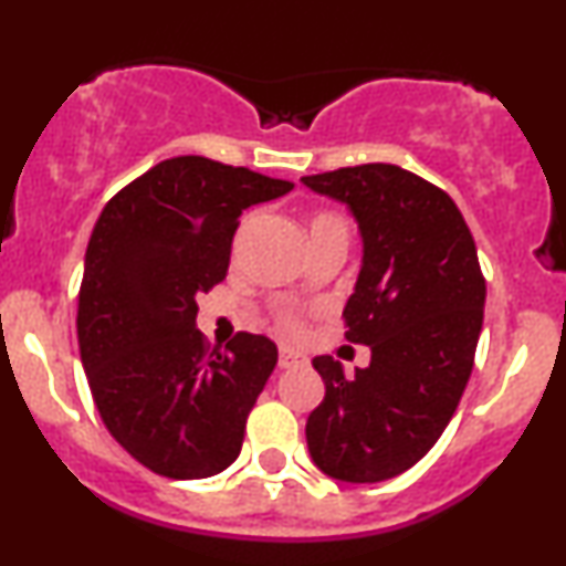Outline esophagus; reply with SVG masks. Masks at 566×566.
<instances>
[{
	"label": "esophagus",
	"instance_id": "1",
	"mask_svg": "<svg viewBox=\"0 0 566 566\" xmlns=\"http://www.w3.org/2000/svg\"><path fill=\"white\" fill-rule=\"evenodd\" d=\"M303 361H305V356L301 354V350H295V348H290V346L279 348V367H282V369L297 367V365H303Z\"/></svg>",
	"mask_w": 566,
	"mask_h": 566
}]
</instances>
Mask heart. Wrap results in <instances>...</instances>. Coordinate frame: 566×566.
I'll list each match as a JSON object with an SVG mask.
<instances>
[{
	"instance_id": "heart-1",
	"label": "heart",
	"mask_w": 566,
	"mask_h": 566,
	"mask_svg": "<svg viewBox=\"0 0 566 566\" xmlns=\"http://www.w3.org/2000/svg\"><path fill=\"white\" fill-rule=\"evenodd\" d=\"M335 223H343V218H337L335 212H319V216L311 218V229H322V226H335ZM279 327H282L284 333H301L303 322L295 311H282V314H279Z\"/></svg>"
}]
</instances>
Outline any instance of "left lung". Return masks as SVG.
I'll list each match as a JSON object with an SVG mask.
<instances>
[{
  "label": "left lung",
  "instance_id": "left-lung-1",
  "mask_svg": "<svg viewBox=\"0 0 566 566\" xmlns=\"http://www.w3.org/2000/svg\"><path fill=\"white\" fill-rule=\"evenodd\" d=\"M301 180L359 220L365 265L343 324L373 350L354 375L314 359L327 391L305 423L308 452L340 482H382L437 444L471 378L486 297L476 242L450 193L396 165Z\"/></svg>",
  "mask_w": 566,
  "mask_h": 566
}]
</instances>
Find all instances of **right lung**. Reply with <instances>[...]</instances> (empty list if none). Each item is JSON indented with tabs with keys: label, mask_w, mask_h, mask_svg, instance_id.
I'll list each match as a JSON object with an SVG mask.
<instances>
[{
	"label": "right lung",
	"mask_w": 566,
	"mask_h": 566,
	"mask_svg": "<svg viewBox=\"0 0 566 566\" xmlns=\"http://www.w3.org/2000/svg\"><path fill=\"white\" fill-rule=\"evenodd\" d=\"M292 186L175 157L116 191L97 218L76 311L82 365L103 426L159 476L207 479L239 458L276 346L237 333L210 350L197 297L229 274L242 210Z\"/></svg>",
	"instance_id": "add662e5"
}]
</instances>
